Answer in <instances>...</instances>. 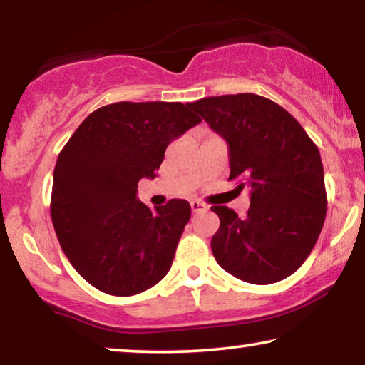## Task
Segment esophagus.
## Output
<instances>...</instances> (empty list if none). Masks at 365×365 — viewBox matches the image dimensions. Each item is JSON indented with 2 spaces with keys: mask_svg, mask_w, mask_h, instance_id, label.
Segmentation results:
<instances>
[{
  "mask_svg": "<svg viewBox=\"0 0 365 365\" xmlns=\"http://www.w3.org/2000/svg\"><path fill=\"white\" fill-rule=\"evenodd\" d=\"M191 209H192L194 214H197V212L206 211L207 206L204 202H201V201H191Z\"/></svg>",
  "mask_w": 365,
  "mask_h": 365,
  "instance_id": "34e87169",
  "label": "esophagus"
}]
</instances>
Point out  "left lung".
Returning a JSON list of instances; mask_svg holds the SVG:
<instances>
[{
  "label": "left lung",
  "mask_w": 365,
  "mask_h": 365,
  "mask_svg": "<svg viewBox=\"0 0 365 365\" xmlns=\"http://www.w3.org/2000/svg\"><path fill=\"white\" fill-rule=\"evenodd\" d=\"M229 146V179L247 187L251 206L239 217L212 206L219 229L211 249L224 271L251 284H272L302 266L327 211L321 154L286 109L252 93L191 103Z\"/></svg>",
  "instance_id": "8db88e82"
}]
</instances>
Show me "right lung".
<instances>
[{
	"label": "right lung",
	"mask_w": 365,
	"mask_h": 365,
	"mask_svg": "<svg viewBox=\"0 0 365 365\" xmlns=\"http://www.w3.org/2000/svg\"><path fill=\"white\" fill-rule=\"evenodd\" d=\"M199 123L191 103H114L89 114L59 153L53 226L93 287L134 296L169 272L191 206L171 199L151 211L136 196L138 182L156 178L168 144Z\"/></svg>",
	"instance_id": "obj_1"
}]
</instances>
